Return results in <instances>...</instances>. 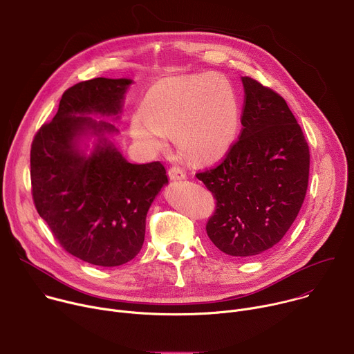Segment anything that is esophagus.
I'll use <instances>...</instances> for the list:
<instances>
[{
	"instance_id": "obj_1",
	"label": "esophagus",
	"mask_w": 354,
	"mask_h": 354,
	"mask_svg": "<svg viewBox=\"0 0 354 354\" xmlns=\"http://www.w3.org/2000/svg\"><path fill=\"white\" fill-rule=\"evenodd\" d=\"M168 175H169V178L174 179V180H180V179H185V178H186L185 169L180 168V167H178V165L171 167V168L168 169Z\"/></svg>"
}]
</instances>
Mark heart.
Returning <instances> with one entry per match:
<instances>
[{
	"label": "heart",
	"instance_id": "heart-1",
	"mask_svg": "<svg viewBox=\"0 0 354 354\" xmlns=\"http://www.w3.org/2000/svg\"><path fill=\"white\" fill-rule=\"evenodd\" d=\"M239 124L235 91L216 74L169 80L151 89L144 115L131 120L133 134L156 148H164L168 134L175 136L180 153L197 162L224 156L234 142Z\"/></svg>",
	"mask_w": 354,
	"mask_h": 354
}]
</instances>
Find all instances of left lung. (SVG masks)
I'll list each match as a JSON object with an SVG mask.
<instances>
[{
  "label": "left lung",
  "mask_w": 354,
  "mask_h": 354,
  "mask_svg": "<svg viewBox=\"0 0 354 354\" xmlns=\"http://www.w3.org/2000/svg\"><path fill=\"white\" fill-rule=\"evenodd\" d=\"M242 130L214 168L196 174L216 198L206 224L212 242L230 257L249 258L281 241L304 203L308 142L286 100L242 77Z\"/></svg>",
  "instance_id": "left-lung-1"
}]
</instances>
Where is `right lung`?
<instances>
[{"label":"right lung","mask_w":354,"mask_h":354,"mask_svg":"<svg viewBox=\"0 0 354 354\" xmlns=\"http://www.w3.org/2000/svg\"><path fill=\"white\" fill-rule=\"evenodd\" d=\"M130 84L100 77L68 88L56 116L37 130L30 148L32 197L39 216L66 252L104 268L120 266L138 254L147 212L168 183L160 161L127 162L104 137L118 131L115 126L84 116L118 115ZM85 129L98 136L89 158L76 148Z\"/></svg>","instance_id":"1"}]
</instances>
